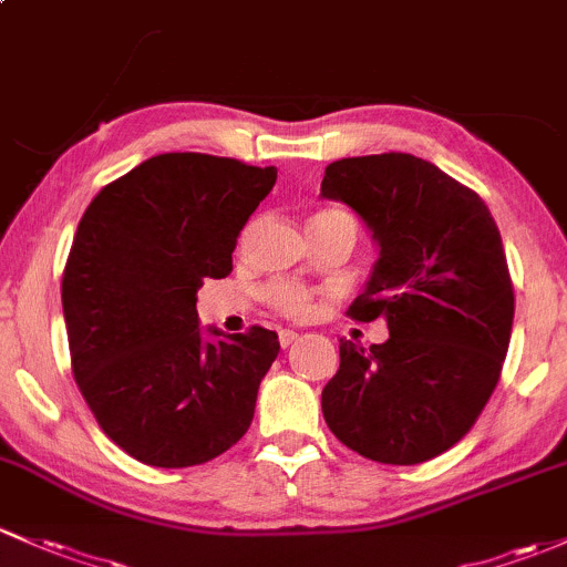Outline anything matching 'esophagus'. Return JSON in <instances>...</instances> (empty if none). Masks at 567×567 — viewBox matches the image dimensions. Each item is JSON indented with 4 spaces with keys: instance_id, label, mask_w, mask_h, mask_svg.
<instances>
[{
    "instance_id": "esophagus-1",
    "label": "esophagus",
    "mask_w": 567,
    "mask_h": 567,
    "mask_svg": "<svg viewBox=\"0 0 567 567\" xmlns=\"http://www.w3.org/2000/svg\"><path fill=\"white\" fill-rule=\"evenodd\" d=\"M296 339H299V333H296V331H290V329L279 331V344H282V348H290V344H293Z\"/></svg>"
}]
</instances>
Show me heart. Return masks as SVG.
<instances>
[{"label": "heart", "mask_w": 567, "mask_h": 567, "mask_svg": "<svg viewBox=\"0 0 567 567\" xmlns=\"http://www.w3.org/2000/svg\"><path fill=\"white\" fill-rule=\"evenodd\" d=\"M331 214H342L337 208H326V212H318L315 217H331ZM268 301L279 309L288 318L303 320L318 309V301H315V293L307 288V285L299 282H274L268 288Z\"/></svg>", "instance_id": "obj_1"}]
</instances>
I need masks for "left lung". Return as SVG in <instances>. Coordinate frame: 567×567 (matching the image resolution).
Returning a JSON list of instances; mask_svg holds the SVG:
<instances>
[{
    "mask_svg": "<svg viewBox=\"0 0 567 567\" xmlns=\"http://www.w3.org/2000/svg\"><path fill=\"white\" fill-rule=\"evenodd\" d=\"M320 195L372 230L380 258L348 315L391 333L369 350L339 339L326 424L372 462L440 456L478 421L508 353L514 285L497 223L478 193L402 152L337 159Z\"/></svg>",
    "mask_w": 567,
    "mask_h": 567,
    "instance_id": "left-lung-1",
    "label": "left lung"
}]
</instances>
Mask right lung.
I'll use <instances>...</instances> for the list:
<instances>
[{
  "instance_id": "1",
  "label": "right lung",
  "mask_w": 567,
  "mask_h": 567,
  "mask_svg": "<svg viewBox=\"0 0 567 567\" xmlns=\"http://www.w3.org/2000/svg\"><path fill=\"white\" fill-rule=\"evenodd\" d=\"M277 168L171 152L105 184L62 277L75 383L100 429L152 467L225 454L255 415L277 331L204 339L198 288L234 268L236 238Z\"/></svg>"
}]
</instances>
